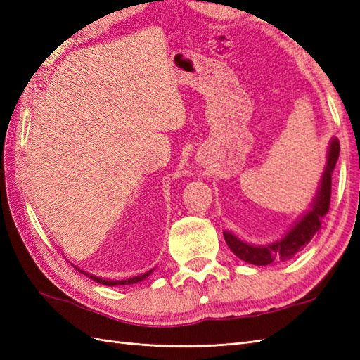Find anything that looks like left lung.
I'll return each instance as SVG.
<instances>
[{"instance_id":"left-lung-1","label":"left lung","mask_w":360,"mask_h":360,"mask_svg":"<svg viewBox=\"0 0 360 360\" xmlns=\"http://www.w3.org/2000/svg\"><path fill=\"white\" fill-rule=\"evenodd\" d=\"M340 143L338 137H333L328 145L326 151V165L322 173V179L319 182V188L311 207L298 218L294 226L281 236L280 240L269 244H250L240 240L238 236L229 231H223L227 246L233 254L243 262L255 266H266L277 262H288L297 252L303 250L307 244L312 240L322 226V218L330 210L331 202V176L334 172L335 162L339 159Z\"/></svg>"}]
</instances>
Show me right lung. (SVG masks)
Wrapping results in <instances>:
<instances>
[{
	"label": "right lung",
	"instance_id": "obj_1",
	"mask_svg": "<svg viewBox=\"0 0 360 360\" xmlns=\"http://www.w3.org/2000/svg\"><path fill=\"white\" fill-rule=\"evenodd\" d=\"M74 267H75V266H74ZM75 269L80 271L82 274L88 275V277H89L91 280H94V281H97V283H101V285H105V286H117V285H134V283H139V281H142V280L147 278L148 275H150L153 271H155V269H151V271L145 272V274H142V275H137V277H133V278H127V280H105V278H102V277H96V275H93V274H88V272H85V271H82V269H79V267H75Z\"/></svg>",
	"mask_w": 360,
	"mask_h": 360
}]
</instances>
